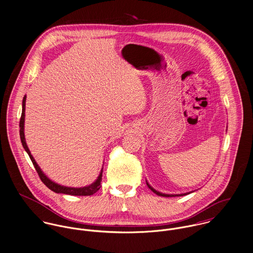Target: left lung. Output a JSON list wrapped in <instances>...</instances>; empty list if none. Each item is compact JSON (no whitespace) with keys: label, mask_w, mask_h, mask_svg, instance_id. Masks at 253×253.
I'll list each match as a JSON object with an SVG mask.
<instances>
[{"label":"left lung","mask_w":253,"mask_h":253,"mask_svg":"<svg viewBox=\"0 0 253 253\" xmlns=\"http://www.w3.org/2000/svg\"><path fill=\"white\" fill-rule=\"evenodd\" d=\"M146 184H147V186L149 187V189H151L152 190V192H154L155 194H157L158 196H162V197H175V196H183V195H186V194H189V193H184V194H179V195H169V194H163V193H160V192H158V191H156L155 189H153L147 182H146Z\"/></svg>","instance_id":"1"}]
</instances>
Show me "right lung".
Instances as JSON below:
<instances>
[{"instance_id":"obj_1","label":"right lung","mask_w":253,"mask_h":253,"mask_svg":"<svg viewBox=\"0 0 253 253\" xmlns=\"http://www.w3.org/2000/svg\"><path fill=\"white\" fill-rule=\"evenodd\" d=\"M25 101H26V96H24L23 101H22V113H21V117H20V122H19V134H20V139L22 145L24 147V149L26 150V152L28 153L29 157L34 165V167L36 169L41 180L45 184V186H47L50 190H52L55 193H63V194H68V195H73V196H90L93 195L94 193H96L100 188H101V181H102V171L100 173V175L98 176L97 180L92 183L89 186H85L83 188H73V187H66V186H62L59 185L55 182L51 181L49 178H47V176L42 171V169L38 166V164L36 163L34 157L31 155V152L29 150L28 146L26 144L25 141V137H24V118H25Z\"/></svg>"}]
</instances>
